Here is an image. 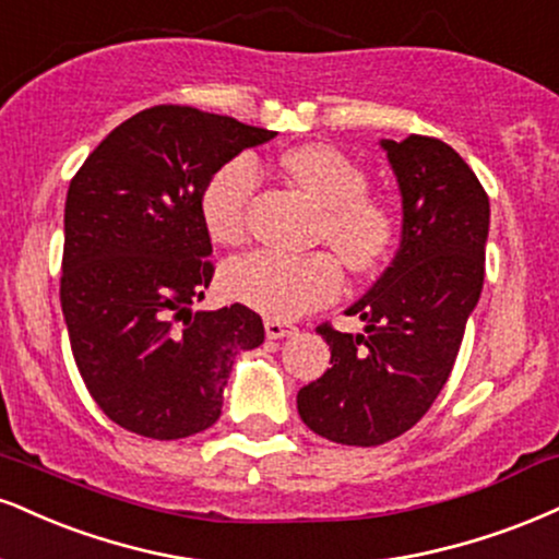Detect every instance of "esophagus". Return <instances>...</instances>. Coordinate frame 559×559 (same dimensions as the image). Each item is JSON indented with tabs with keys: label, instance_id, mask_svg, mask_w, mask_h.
Listing matches in <instances>:
<instances>
[{
	"label": "esophagus",
	"instance_id": "1",
	"mask_svg": "<svg viewBox=\"0 0 559 559\" xmlns=\"http://www.w3.org/2000/svg\"><path fill=\"white\" fill-rule=\"evenodd\" d=\"M297 333V328L292 325V322H284V320H265V335L271 341H278V338H288V335Z\"/></svg>",
	"mask_w": 559,
	"mask_h": 559
}]
</instances>
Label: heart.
<instances>
[{"label":"heart","mask_w":559,"mask_h":559,"mask_svg":"<svg viewBox=\"0 0 559 559\" xmlns=\"http://www.w3.org/2000/svg\"><path fill=\"white\" fill-rule=\"evenodd\" d=\"M294 185L322 205L320 237L333 245L352 271H372L395 241V218L382 200L367 194V177L331 145H297L281 156ZM258 171L252 160L234 158L207 179L200 215L215 245L234 247L247 237V215ZM341 288L333 254L254 252L228 262L224 292L273 320H294L331 301Z\"/></svg>","instance_id":"heart-1"}]
</instances>
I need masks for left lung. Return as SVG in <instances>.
I'll use <instances>...</instances> for the list:
<instances>
[{"label": "left lung", "mask_w": 559, "mask_h": 559, "mask_svg": "<svg viewBox=\"0 0 559 559\" xmlns=\"http://www.w3.org/2000/svg\"><path fill=\"white\" fill-rule=\"evenodd\" d=\"M401 192V241L346 314L365 333L320 325L331 367L299 390L301 421L341 445L372 448L429 412L459 356L484 284L489 198L453 147L408 134L380 140Z\"/></svg>", "instance_id": "obj_1"}]
</instances>
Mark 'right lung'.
<instances>
[{
	"mask_svg": "<svg viewBox=\"0 0 559 559\" xmlns=\"http://www.w3.org/2000/svg\"><path fill=\"white\" fill-rule=\"evenodd\" d=\"M275 132L192 106H153L100 140L64 203L62 312L100 412L153 440L215 425L234 359L258 348V312H192L213 278L200 194Z\"/></svg>",
	"mask_w": 559,
	"mask_h": 559,
	"instance_id": "add662e5",
	"label": "right lung"
}]
</instances>
